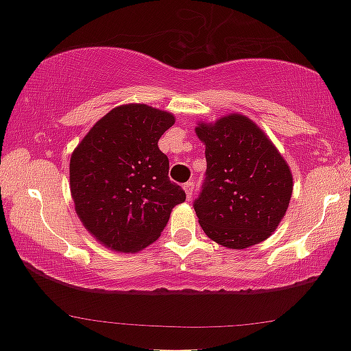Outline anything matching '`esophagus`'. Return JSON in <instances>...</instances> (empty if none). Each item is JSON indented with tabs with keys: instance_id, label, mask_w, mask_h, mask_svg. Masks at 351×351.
<instances>
[{
	"instance_id": "esophagus-1",
	"label": "esophagus",
	"mask_w": 351,
	"mask_h": 351,
	"mask_svg": "<svg viewBox=\"0 0 351 351\" xmlns=\"http://www.w3.org/2000/svg\"><path fill=\"white\" fill-rule=\"evenodd\" d=\"M194 187H195V181L192 180V181H187L186 184H184V191H186V197H187V200H191L192 199V194H194Z\"/></svg>"
}]
</instances>
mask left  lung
Masks as SVG:
<instances>
[{
	"label": "left lung",
	"instance_id": "1",
	"mask_svg": "<svg viewBox=\"0 0 351 351\" xmlns=\"http://www.w3.org/2000/svg\"><path fill=\"white\" fill-rule=\"evenodd\" d=\"M206 173L194 210L216 243L243 250L269 239L288 210L293 175L267 135L243 114L200 122Z\"/></svg>",
	"mask_w": 351,
	"mask_h": 351
}]
</instances>
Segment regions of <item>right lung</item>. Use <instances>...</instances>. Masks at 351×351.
Listing matches in <instances>:
<instances>
[{
  "mask_svg": "<svg viewBox=\"0 0 351 351\" xmlns=\"http://www.w3.org/2000/svg\"><path fill=\"white\" fill-rule=\"evenodd\" d=\"M173 114L130 103L103 116L73 151L70 187L84 227L108 248L136 253L159 239L184 191L157 141Z\"/></svg>",
  "mask_w": 351,
  "mask_h": 351,
  "instance_id": "right-lung-1",
  "label": "right lung"
}]
</instances>
